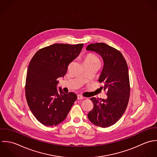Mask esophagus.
Listing matches in <instances>:
<instances>
[{"label":"esophagus","instance_id":"esophagus-1","mask_svg":"<svg viewBox=\"0 0 157 157\" xmlns=\"http://www.w3.org/2000/svg\"><path fill=\"white\" fill-rule=\"evenodd\" d=\"M77 98H78V99H84V98L82 96L80 95V94H78L77 96Z\"/></svg>","mask_w":157,"mask_h":157}]
</instances>
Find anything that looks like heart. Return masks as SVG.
Listing matches in <instances>:
<instances>
[{
    "instance_id": "1",
    "label": "heart",
    "mask_w": 157,
    "mask_h": 157,
    "mask_svg": "<svg viewBox=\"0 0 157 157\" xmlns=\"http://www.w3.org/2000/svg\"><path fill=\"white\" fill-rule=\"evenodd\" d=\"M84 63H98V60L94 55L88 54L85 58Z\"/></svg>"
}]
</instances>
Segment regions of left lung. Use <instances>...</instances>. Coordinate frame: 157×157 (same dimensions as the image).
<instances>
[{
	"label": "left lung",
	"instance_id": "8db88e82",
	"mask_svg": "<svg viewBox=\"0 0 157 157\" xmlns=\"http://www.w3.org/2000/svg\"><path fill=\"white\" fill-rule=\"evenodd\" d=\"M87 51L100 55L104 65L99 78L103 84L100 87L106 91L105 99L91 98L94 103L88 118L94 125L108 127L115 124L123 116L130 96V82L128 67L121 53L104 43L89 45Z\"/></svg>",
	"mask_w": 157,
	"mask_h": 157
}]
</instances>
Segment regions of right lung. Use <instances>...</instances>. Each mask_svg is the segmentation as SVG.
Returning a JSON list of instances; mask_svg holds the SVG:
<instances>
[{
	"label": "right lung",
	"mask_w": 157,
	"mask_h": 157,
	"mask_svg": "<svg viewBox=\"0 0 157 157\" xmlns=\"http://www.w3.org/2000/svg\"><path fill=\"white\" fill-rule=\"evenodd\" d=\"M83 44H55L37 51L29 63L25 84L26 99L33 115L44 125L59 124L66 118L77 99L57 86L68 66L79 55Z\"/></svg>",
	"instance_id": "right-lung-1"
}]
</instances>
